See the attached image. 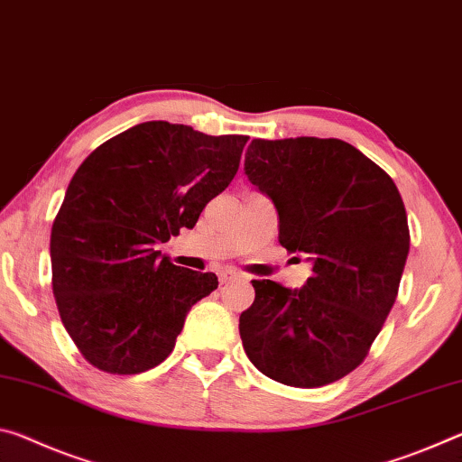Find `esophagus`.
I'll return each mask as SVG.
<instances>
[{
    "mask_svg": "<svg viewBox=\"0 0 462 462\" xmlns=\"http://www.w3.org/2000/svg\"><path fill=\"white\" fill-rule=\"evenodd\" d=\"M242 275L240 273H236V271H222L220 273V283L224 285V283H230V281H236V279H240Z\"/></svg>",
    "mask_w": 462,
    "mask_h": 462,
    "instance_id": "34e87169",
    "label": "esophagus"
}]
</instances>
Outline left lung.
<instances>
[{"label": "left lung", "mask_w": 462, "mask_h": 462, "mask_svg": "<svg viewBox=\"0 0 462 462\" xmlns=\"http://www.w3.org/2000/svg\"><path fill=\"white\" fill-rule=\"evenodd\" d=\"M245 173L277 209L281 246L306 253L314 271L300 289L253 281L238 324L245 353L283 385L338 381L363 363L395 303L410 253L402 195L338 138H256Z\"/></svg>", "instance_id": "left-lung-1"}]
</instances>
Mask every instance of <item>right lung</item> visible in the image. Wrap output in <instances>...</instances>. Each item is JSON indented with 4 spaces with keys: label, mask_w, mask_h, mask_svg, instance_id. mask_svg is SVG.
Here are the masks:
<instances>
[{
    "label": "right lung",
    "mask_w": 462,
    "mask_h": 462,
    "mask_svg": "<svg viewBox=\"0 0 462 462\" xmlns=\"http://www.w3.org/2000/svg\"><path fill=\"white\" fill-rule=\"evenodd\" d=\"M246 140L143 122L77 169L51 232L52 293L93 366L136 374L161 365L217 287L214 273L177 267L154 246L193 228L236 175Z\"/></svg>",
    "instance_id": "1"
}]
</instances>
